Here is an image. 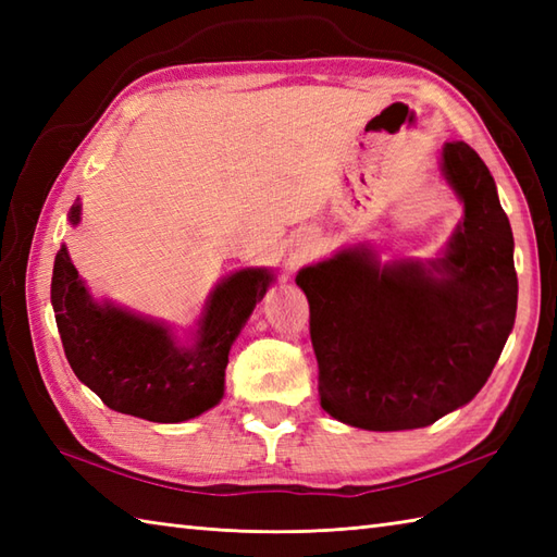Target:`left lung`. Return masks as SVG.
<instances>
[{"label":"left lung","instance_id":"8db88e82","mask_svg":"<svg viewBox=\"0 0 557 557\" xmlns=\"http://www.w3.org/2000/svg\"><path fill=\"white\" fill-rule=\"evenodd\" d=\"M443 170L465 222L443 258L381 265L369 248L304 268L318 395L342 423L407 431L435 423L486 385L515 325L512 230L486 164L447 144Z\"/></svg>","mask_w":557,"mask_h":557}]
</instances>
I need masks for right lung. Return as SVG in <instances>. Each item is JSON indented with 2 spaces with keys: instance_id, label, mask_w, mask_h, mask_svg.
Listing matches in <instances>:
<instances>
[{
  "instance_id": "right-lung-1",
  "label": "right lung",
  "mask_w": 557,
  "mask_h": 557,
  "mask_svg": "<svg viewBox=\"0 0 557 557\" xmlns=\"http://www.w3.org/2000/svg\"><path fill=\"white\" fill-rule=\"evenodd\" d=\"M81 220V206L69 212ZM268 270H239L212 292L194 347L174 345L170 330L128 311L98 306L78 280L66 246L57 251L52 306L64 354L81 383L104 405L132 417L176 423L215 407L234 337L263 299Z\"/></svg>"
}]
</instances>
